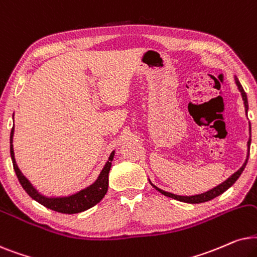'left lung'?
<instances>
[{
	"label": "left lung",
	"instance_id": "8db88e82",
	"mask_svg": "<svg viewBox=\"0 0 257 257\" xmlns=\"http://www.w3.org/2000/svg\"><path fill=\"white\" fill-rule=\"evenodd\" d=\"M235 82H236V85L238 87V90L241 91V95H242V98H243V102H244V108H245V112H247L248 110V100H247V94H245V91L243 90V88H242V85L240 83V81L237 80V77H235ZM250 142L251 140L249 139L248 141V148L250 147ZM248 157H249V153H248ZM247 162L248 160H245V162L243 166L241 167L240 169L237 170V172L232 174V175L229 177L228 180H225L223 183L218 184L217 187L213 188V189L209 190V191H206V193L203 194H198V195H194V196H180V195H175V194H172V193H168V191H164L162 189H160V188H157L156 186H154V184H152V186L155 188L156 190H159L161 194L166 195V196L168 197H172L174 198V200H177V201H181V202H187V203H202V202H207V201H210L213 200V198H215L216 196H218V195H221L222 193H224L225 190L229 189L232 184H234L236 181H237L238 177H240V175L242 174V172H243L245 166H247Z\"/></svg>",
	"mask_w": 257,
	"mask_h": 257
}]
</instances>
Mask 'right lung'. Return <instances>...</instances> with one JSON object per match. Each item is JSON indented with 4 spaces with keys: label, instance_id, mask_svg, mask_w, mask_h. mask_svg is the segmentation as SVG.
<instances>
[{
    "label": "right lung",
    "instance_id": "1",
    "mask_svg": "<svg viewBox=\"0 0 257 257\" xmlns=\"http://www.w3.org/2000/svg\"><path fill=\"white\" fill-rule=\"evenodd\" d=\"M13 135H14V126L10 133V155H12L14 170H15L17 179H19L20 183L23 187V189L27 191V194L37 202L42 204L46 208H49L51 210L59 211L62 214H77L81 211H84L89 209V208L94 207L95 204L100 202L104 195L107 194L108 190V175L109 170L111 167V161L114 159V152L109 156L108 162L105 163L104 168L98 176V179L95 182L85 188V189L78 191V193L70 195L68 197H46L41 195L35 188L32 186V183L23 176L21 170L17 167L15 156H14V149H13Z\"/></svg>",
    "mask_w": 257,
    "mask_h": 257
}]
</instances>
